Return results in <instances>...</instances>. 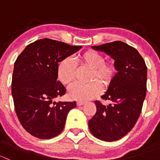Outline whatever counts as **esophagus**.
<instances>
[{
    "label": "esophagus",
    "mask_w": 160,
    "mask_h": 160,
    "mask_svg": "<svg viewBox=\"0 0 160 160\" xmlns=\"http://www.w3.org/2000/svg\"><path fill=\"white\" fill-rule=\"evenodd\" d=\"M85 104V102H83V101H77V106L83 105V104Z\"/></svg>",
    "instance_id": "1"
}]
</instances>
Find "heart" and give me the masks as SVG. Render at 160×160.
I'll return each mask as SVG.
<instances>
[{
	"mask_svg": "<svg viewBox=\"0 0 160 160\" xmlns=\"http://www.w3.org/2000/svg\"><path fill=\"white\" fill-rule=\"evenodd\" d=\"M79 61L84 67L91 70L89 74L90 83H76L69 89V95L72 99L88 101L94 98L102 90L101 83L108 87L117 75L118 66L114 59L105 61L101 53L88 50L79 57ZM77 64L72 58L67 57L59 62L57 76L64 85H70L76 80Z\"/></svg>",
	"mask_w": 160,
	"mask_h": 160,
	"instance_id": "b5f03b06",
	"label": "heart"
}]
</instances>
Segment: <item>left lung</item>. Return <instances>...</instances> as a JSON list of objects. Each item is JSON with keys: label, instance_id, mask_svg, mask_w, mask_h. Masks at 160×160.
<instances>
[{"label": "left lung", "instance_id": "left-lung-1", "mask_svg": "<svg viewBox=\"0 0 160 160\" xmlns=\"http://www.w3.org/2000/svg\"><path fill=\"white\" fill-rule=\"evenodd\" d=\"M93 49L104 52L115 60L117 75L101 98L111 104L95 101L96 114L88 122L93 136L106 142L117 141L132 129L139 118L146 94L147 67L136 49L114 41Z\"/></svg>", "mask_w": 160, "mask_h": 160}]
</instances>
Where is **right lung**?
<instances>
[{
  "instance_id": "obj_1",
  "label": "right lung",
  "mask_w": 160,
  "mask_h": 160,
  "mask_svg": "<svg viewBox=\"0 0 160 160\" xmlns=\"http://www.w3.org/2000/svg\"><path fill=\"white\" fill-rule=\"evenodd\" d=\"M82 46L42 38L28 45L14 62L11 94L21 125L28 133L41 139L54 138L65 126L73 102H55L66 93L57 80L58 62Z\"/></svg>"
}]
</instances>
